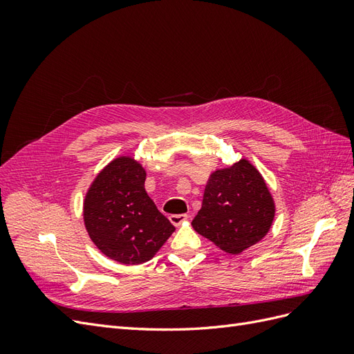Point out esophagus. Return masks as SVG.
Instances as JSON below:
<instances>
[{
    "mask_svg": "<svg viewBox=\"0 0 354 354\" xmlns=\"http://www.w3.org/2000/svg\"><path fill=\"white\" fill-rule=\"evenodd\" d=\"M189 218L187 214H173V216H169V221L174 224V226H180L181 223H185Z\"/></svg>",
    "mask_w": 354,
    "mask_h": 354,
    "instance_id": "esophagus-1",
    "label": "esophagus"
}]
</instances>
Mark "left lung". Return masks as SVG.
<instances>
[{
	"label": "left lung",
	"instance_id": "left-lung-1",
	"mask_svg": "<svg viewBox=\"0 0 354 354\" xmlns=\"http://www.w3.org/2000/svg\"><path fill=\"white\" fill-rule=\"evenodd\" d=\"M274 211L260 171L242 158L211 173L192 226L221 251L241 254L269 233Z\"/></svg>",
	"mask_w": 354,
	"mask_h": 354
}]
</instances>
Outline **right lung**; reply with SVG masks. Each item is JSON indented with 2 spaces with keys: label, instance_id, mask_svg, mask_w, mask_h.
<instances>
[{
  "label": "right lung",
  "instance_id": "right-lung-1",
  "mask_svg": "<svg viewBox=\"0 0 354 354\" xmlns=\"http://www.w3.org/2000/svg\"><path fill=\"white\" fill-rule=\"evenodd\" d=\"M145 180L146 169L138 160L115 158L95 176L84 199L90 239L106 257L125 266L153 259L176 230L149 198Z\"/></svg>",
  "mask_w": 354,
  "mask_h": 354
}]
</instances>
